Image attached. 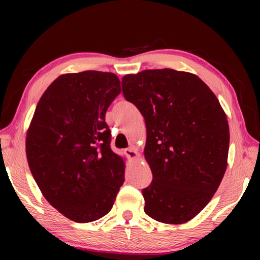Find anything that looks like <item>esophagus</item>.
Segmentation results:
<instances>
[{"label":"esophagus","mask_w":260,"mask_h":260,"mask_svg":"<svg viewBox=\"0 0 260 260\" xmlns=\"http://www.w3.org/2000/svg\"><path fill=\"white\" fill-rule=\"evenodd\" d=\"M125 152H126L127 156L132 158V159H136V158L139 157V152L134 147H129L128 149H126Z\"/></svg>","instance_id":"esophagus-1"}]
</instances>
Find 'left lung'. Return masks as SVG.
<instances>
[{
    "label": "left lung",
    "mask_w": 260,
    "mask_h": 260,
    "mask_svg": "<svg viewBox=\"0 0 260 260\" xmlns=\"http://www.w3.org/2000/svg\"><path fill=\"white\" fill-rule=\"evenodd\" d=\"M122 93L144 117L152 172L144 212L164 223L196 217L227 169L230 126L217 96L195 74L172 69L126 74Z\"/></svg>",
    "instance_id": "obj_1"
}]
</instances>
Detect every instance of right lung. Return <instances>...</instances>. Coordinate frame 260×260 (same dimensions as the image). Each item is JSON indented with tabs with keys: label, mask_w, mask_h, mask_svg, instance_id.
<instances>
[{
	"label": "right lung",
	"mask_w": 260,
	"mask_h": 260,
	"mask_svg": "<svg viewBox=\"0 0 260 260\" xmlns=\"http://www.w3.org/2000/svg\"><path fill=\"white\" fill-rule=\"evenodd\" d=\"M116 74H61L41 96L26 135V156L42 195L76 222L111 211L125 181L124 159L110 148L105 113L120 94Z\"/></svg>",
	"instance_id": "add662e5"
}]
</instances>
